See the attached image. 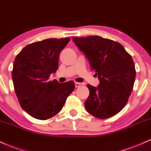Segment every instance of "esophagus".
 I'll list each match as a JSON object with an SVG mask.
<instances>
[{"label": "esophagus", "instance_id": "obj_1", "mask_svg": "<svg viewBox=\"0 0 151 151\" xmlns=\"http://www.w3.org/2000/svg\"><path fill=\"white\" fill-rule=\"evenodd\" d=\"M81 83H75V86H76V88H79V87H81Z\"/></svg>", "mask_w": 151, "mask_h": 151}]
</instances>
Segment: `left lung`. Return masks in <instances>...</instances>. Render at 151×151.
Masks as SVG:
<instances>
[{
    "instance_id": "1",
    "label": "left lung",
    "mask_w": 151,
    "mask_h": 151,
    "mask_svg": "<svg viewBox=\"0 0 151 151\" xmlns=\"http://www.w3.org/2000/svg\"><path fill=\"white\" fill-rule=\"evenodd\" d=\"M73 42L100 80L97 87L87 86L90 90L84 103L87 111L99 119L116 114L127 104L135 81L132 56L122 44L99 36L73 37Z\"/></svg>"
}]
</instances>
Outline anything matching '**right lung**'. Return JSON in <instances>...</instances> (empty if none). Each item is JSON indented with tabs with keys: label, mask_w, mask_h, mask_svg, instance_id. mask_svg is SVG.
Segmentation results:
<instances>
[{
	"label": "right lung",
	"mask_w": 151,
	"mask_h": 151,
	"mask_svg": "<svg viewBox=\"0 0 151 151\" xmlns=\"http://www.w3.org/2000/svg\"><path fill=\"white\" fill-rule=\"evenodd\" d=\"M70 38L47 39L26 46L16 56L12 78L21 107L37 119L58 114L75 88L73 81H49L58 67L59 54Z\"/></svg>",
	"instance_id": "add662e5"
}]
</instances>
